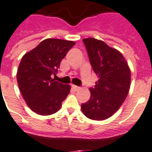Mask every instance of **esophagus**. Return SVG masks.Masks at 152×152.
Here are the masks:
<instances>
[{
    "mask_svg": "<svg viewBox=\"0 0 152 152\" xmlns=\"http://www.w3.org/2000/svg\"><path fill=\"white\" fill-rule=\"evenodd\" d=\"M72 88L75 90V91H78V90H80V87H77V86H75V85H73V86H72Z\"/></svg>",
    "mask_w": 152,
    "mask_h": 152,
    "instance_id": "obj_1",
    "label": "esophagus"
}]
</instances>
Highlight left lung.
Instances as JSON below:
<instances>
[{"label":"left lung","instance_id":"8db88e82","mask_svg":"<svg viewBox=\"0 0 152 152\" xmlns=\"http://www.w3.org/2000/svg\"><path fill=\"white\" fill-rule=\"evenodd\" d=\"M90 62L99 79L90 88L89 100L81 106L89 119L103 121L120 108L128 95L131 71L119 51L95 38L83 39Z\"/></svg>","mask_w":152,"mask_h":152}]
</instances>
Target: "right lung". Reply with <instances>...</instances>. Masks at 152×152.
Wrapping results in <instances>:
<instances>
[{
	"label": "right lung",
	"mask_w": 152,
	"mask_h": 152,
	"mask_svg": "<svg viewBox=\"0 0 152 152\" xmlns=\"http://www.w3.org/2000/svg\"><path fill=\"white\" fill-rule=\"evenodd\" d=\"M75 42L46 39L22 57L17 71L20 91L32 111L42 116L56 113L70 91V85L52 78Z\"/></svg>",
	"instance_id": "add662e5"
}]
</instances>
